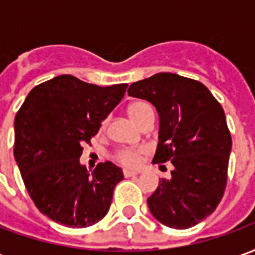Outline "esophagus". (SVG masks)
I'll return each mask as SVG.
<instances>
[{
  "mask_svg": "<svg viewBox=\"0 0 255 255\" xmlns=\"http://www.w3.org/2000/svg\"><path fill=\"white\" fill-rule=\"evenodd\" d=\"M123 173H124V176L126 177H132V176H136V175H138V172L131 171V169H124V171H123Z\"/></svg>",
  "mask_w": 255,
  "mask_h": 255,
  "instance_id": "obj_1",
  "label": "esophagus"
}]
</instances>
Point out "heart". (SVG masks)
<instances>
[{"instance_id": "b5f03b06", "label": "heart", "mask_w": 255, "mask_h": 255, "mask_svg": "<svg viewBox=\"0 0 255 255\" xmlns=\"http://www.w3.org/2000/svg\"><path fill=\"white\" fill-rule=\"evenodd\" d=\"M150 108L147 104L144 102H133L131 105L128 106V116L132 120L135 124H138L139 120L143 116L144 111ZM144 154V149H135V150H124V151H120L117 154V160L119 162H122L123 165L126 166H138L142 161V157Z\"/></svg>"}]
</instances>
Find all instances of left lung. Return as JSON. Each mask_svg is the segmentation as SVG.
Here are the masks:
<instances>
[{
    "label": "left lung",
    "instance_id": "obj_1",
    "mask_svg": "<svg viewBox=\"0 0 255 255\" xmlns=\"http://www.w3.org/2000/svg\"><path fill=\"white\" fill-rule=\"evenodd\" d=\"M149 101L160 119L153 162L171 161V179H161L147 198L161 224L186 230L213 213L223 198L232 139L224 109L201 82L155 73L128 87Z\"/></svg>",
    "mask_w": 255,
    "mask_h": 255
}]
</instances>
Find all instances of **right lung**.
Listing matches in <instances>:
<instances>
[{
    "mask_svg": "<svg viewBox=\"0 0 255 255\" xmlns=\"http://www.w3.org/2000/svg\"><path fill=\"white\" fill-rule=\"evenodd\" d=\"M127 86L101 87L60 75L31 90L17 112L14 160L31 199L53 221L84 228L108 213L122 168L106 161L90 172L79 158Z\"/></svg>",
    "mask_w": 255,
    "mask_h": 255,
    "instance_id": "right-lung-1",
    "label": "right lung"
}]
</instances>
